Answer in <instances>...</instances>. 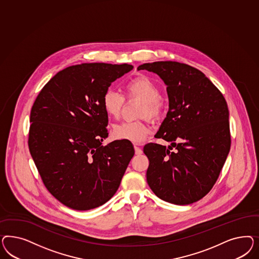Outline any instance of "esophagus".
Returning <instances> with one entry per match:
<instances>
[{"label": "esophagus", "instance_id": "34e87169", "mask_svg": "<svg viewBox=\"0 0 259 259\" xmlns=\"http://www.w3.org/2000/svg\"><path fill=\"white\" fill-rule=\"evenodd\" d=\"M134 148H135L136 155H141L142 154V150L139 147V144H134Z\"/></svg>", "mask_w": 259, "mask_h": 259}]
</instances>
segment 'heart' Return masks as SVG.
Instances as JSON below:
<instances>
[{
  "instance_id": "obj_1",
  "label": "heart",
  "mask_w": 259,
  "mask_h": 259,
  "mask_svg": "<svg viewBox=\"0 0 259 259\" xmlns=\"http://www.w3.org/2000/svg\"><path fill=\"white\" fill-rule=\"evenodd\" d=\"M126 99H138L143 102L140 111L141 118H148L156 121L162 117L164 105L161 100V92L157 83L145 76H139L128 80L124 84ZM125 99L117 91L107 89L102 96V106L106 113L118 118L124 106ZM150 133L149 127L143 120L124 121L114 127V137L120 141L138 143L143 141Z\"/></svg>"
}]
</instances>
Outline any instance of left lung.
Returning <instances> with one entry per match:
<instances>
[{"instance_id": "1", "label": "left lung", "mask_w": 259, "mask_h": 259, "mask_svg": "<svg viewBox=\"0 0 259 259\" xmlns=\"http://www.w3.org/2000/svg\"><path fill=\"white\" fill-rule=\"evenodd\" d=\"M138 69L157 74L164 80L169 97V110L156 138L171 145H144L149 159L147 183L167 202H196L218 181L230 151L226 100L201 71L186 63L155 62L143 63Z\"/></svg>"}]
</instances>
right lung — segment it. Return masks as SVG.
Returning <instances> with one entry per match:
<instances>
[{
  "label": "right lung",
  "instance_id": "obj_1",
  "mask_svg": "<svg viewBox=\"0 0 259 259\" xmlns=\"http://www.w3.org/2000/svg\"><path fill=\"white\" fill-rule=\"evenodd\" d=\"M133 69L128 63H81L60 71L33 103L28 147L40 179L63 205L87 211L117 192L135 154L130 141L108 137L102 96Z\"/></svg>",
  "mask_w": 259,
  "mask_h": 259
}]
</instances>
